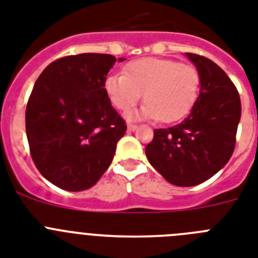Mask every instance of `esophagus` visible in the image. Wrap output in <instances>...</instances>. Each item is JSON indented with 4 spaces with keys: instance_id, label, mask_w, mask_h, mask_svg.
I'll use <instances>...</instances> for the list:
<instances>
[{
    "instance_id": "obj_1",
    "label": "esophagus",
    "mask_w": 258,
    "mask_h": 258,
    "mask_svg": "<svg viewBox=\"0 0 258 258\" xmlns=\"http://www.w3.org/2000/svg\"><path fill=\"white\" fill-rule=\"evenodd\" d=\"M136 128H138V125H136V124H131V123H128V124H127V130H128L130 133H133V131H135Z\"/></svg>"
}]
</instances>
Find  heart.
Wrapping results in <instances>:
<instances>
[{
    "label": "heart",
    "mask_w": 258,
    "mask_h": 258,
    "mask_svg": "<svg viewBox=\"0 0 258 258\" xmlns=\"http://www.w3.org/2000/svg\"><path fill=\"white\" fill-rule=\"evenodd\" d=\"M124 75H110L103 81L106 96L116 110L127 112L142 98L147 102L130 118L176 122L185 118L201 92L198 69L172 59L143 57L128 62Z\"/></svg>",
    "instance_id": "b5f03b06"
}]
</instances>
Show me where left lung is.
<instances>
[{
	"mask_svg": "<svg viewBox=\"0 0 258 258\" xmlns=\"http://www.w3.org/2000/svg\"><path fill=\"white\" fill-rule=\"evenodd\" d=\"M186 56L201 75L197 103L179 124L155 130L146 147L151 165L182 187L205 182L228 162L241 116L239 93L226 72L207 57Z\"/></svg>",
	"mask_w": 258,
	"mask_h": 258,
	"instance_id": "1",
	"label": "left lung"
}]
</instances>
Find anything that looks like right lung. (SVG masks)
<instances>
[{
  "label": "right lung",
  "mask_w": 258,
  "mask_h": 258,
  "mask_svg": "<svg viewBox=\"0 0 258 258\" xmlns=\"http://www.w3.org/2000/svg\"><path fill=\"white\" fill-rule=\"evenodd\" d=\"M115 61L107 53L66 56L51 62L34 85L26 107L30 152L42 176L60 189L96 185L125 134L124 120L103 90Z\"/></svg>",
  "instance_id": "add662e5"
}]
</instances>
